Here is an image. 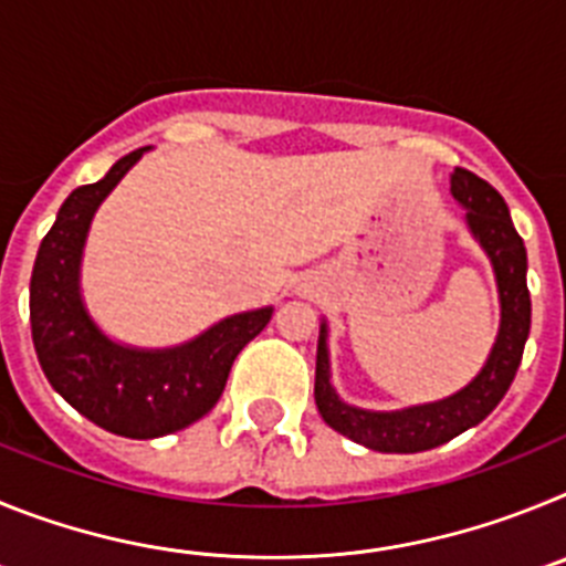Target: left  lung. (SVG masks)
Segmentation results:
<instances>
[{
  "label": "left lung",
  "instance_id": "obj_1",
  "mask_svg": "<svg viewBox=\"0 0 566 566\" xmlns=\"http://www.w3.org/2000/svg\"><path fill=\"white\" fill-rule=\"evenodd\" d=\"M453 201L464 209V223L479 247L488 254L499 289V334L484 359L482 371L462 391L437 402L411 405L402 411H368L348 405L332 382L328 359V323H319L317 371H314V399L319 417L328 428L379 453H419L482 422L507 394L522 363L530 334V292H527V249L510 221V209L502 195L479 175L457 167L451 175Z\"/></svg>",
  "mask_w": 566,
  "mask_h": 566
}]
</instances>
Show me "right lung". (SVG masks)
Segmentation results:
<instances>
[{
  "label": "right lung",
  "instance_id": "obj_1",
  "mask_svg": "<svg viewBox=\"0 0 566 566\" xmlns=\"http://www.w3.org/2000/svg\"><path fill=\"white\" fill-rule=\"evenodd\" d=\"M147 149L124 155L102 181L67 195L30 274V328L44 377L82 417L127 439L167 437L207 417L234 357L274 312L232 314L169 348H138L102 332L82 294L84 243L96 209Z\"/></svg>",
  "mask_w": 566,
  "mask_h": 566
}]
</instances>
